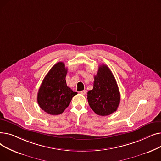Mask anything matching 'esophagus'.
<instances>
[{"label":"esophagus","mask_w":161,"mask_h":161,"mask_svg":"<svg viewBox=\"0 0 161 161\" xmlns=\"http://www.w3.org/2000/svg\"><path fill=\"white\" fill-rule=\"evenodd\" d=\"M80 93H81V95H86V90H83V91H80Z\"/></svg>","instance_id":"obj_1"}]
</instances>
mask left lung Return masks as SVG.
Segmentation results:
<instances>
[{
  "label": "left lung",
  "instance_id": "left-lung-1",
  "mask_svg": "<svg viewBox=\"0 0 161 161\" xmlns=\"http://www.w3.org/2000/svg\"><path fill=\"white\" fill-rule=\"evenodd\" d=\"M93 89L87 92L91 108L98 115H110L120 103V92L116 80L108 66L102 64L95 75Z\"/></svg>",
  "mask_w": 161,
  "mask_h": 161
}]
</instances>
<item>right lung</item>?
I'll list each match as a JSON object with an SVG mask.
<instances>
[{"mask_svg":"<svg viewBox=\"0 0 161 161\" xmlns=\"http://www.w3.org/2000/svg\"><path fill=\"white\" fill-rule=\"evenodd\" d=\"M67 70L63 62L56 63L45 76L38 90V105L50 115L62 114L69 106L72 97L77 95L66 85Z\"/></svg>","mask_w":161,"mask_h":161,"instance_id":"1","label":"right lung"}]
</instances>
